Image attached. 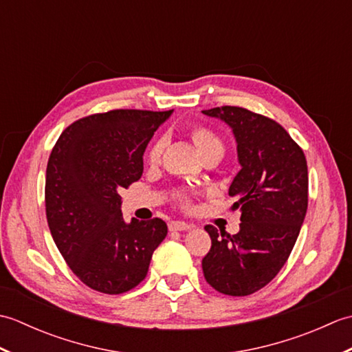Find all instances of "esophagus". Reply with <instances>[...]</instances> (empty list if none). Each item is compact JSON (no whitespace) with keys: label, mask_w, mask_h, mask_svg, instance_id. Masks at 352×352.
Listing matches in <instances>:
<instances>
[{"label":"esophagus","mask_w":352,"mask_h":352,"mask_svg":"<svg viewBox=\"0 0 352 352\" xmlns=\"http://www.w3.org/2000/svg\"><path fill=\"white\" fill-rule=\"evenodd\" d=\"M168 227L170 231H188L192 228L190 223H186L183 221H170Z\"/></svg>","instance_id":"34e87169"}]
</instances>
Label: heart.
Instances as JSON below:
<instances>
[{"instance_id": "b5f03b06", "label": "heart", "mask_w": 352, "mask_h": 352, "mask_svg": "<svg viewBox=\"0 0 352 352\" xmlns=\"http://www.w3.org/2000/svg\"><path fill=\"white\" fill-rule=\"evenodd\" d=\"M190 136H192L193 144L197 145L199 154L203 157H208V155L222 157L223 149L226 148H223L222 139L213 130L207 129V126H203V125H197L192 129ZM163 148H164V139H159L157 142H154V145L148 153V160L151 163L159 162L160 155L163 153Z\"/></svg>"}]
</instances>
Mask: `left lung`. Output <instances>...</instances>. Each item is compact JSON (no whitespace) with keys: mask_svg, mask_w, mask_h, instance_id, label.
<instances>
[{"mask_svg":"<svg viewBox=\"0 0 352 352\" xmlns=\"http://www.w3.org/2000/svg\"><path fill=\"white\" fill-rule=\"evenodd\" d=\"M203 113L226 122L236 139L241 170L228 195L241 208V230L226 234L206 226L212 248L203 258L207 283L221 294L245 296L265 287L286 263L309 204V172L302 149L283 126L242 107Z\"/></svg>","mask_w":352,"mask_h":352,"instance_id":"left-lung-1","label":"left lung"}]
</instances>
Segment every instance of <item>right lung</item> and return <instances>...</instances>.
I'll list each match as a JSON object with an SVG mask.
<instances>
[{"label": "right lung", "instance_id": "1", "mask_svg": "<svg viewBox=\"0 0 352 352\" xmlns=\"http://www.w3.org/2000/svg\"><path fill=\"white\" fill-rule=\"evenodd\" d=\"M172 111L87 116L52 148L45 183L48 227L72 272L94 290L118 295L136 287L168 234L159 218L125 222L119 190L142 177L148 142Z\"/></svg>", "mask_w": 352, "mask_h": 352}]
</instances>
